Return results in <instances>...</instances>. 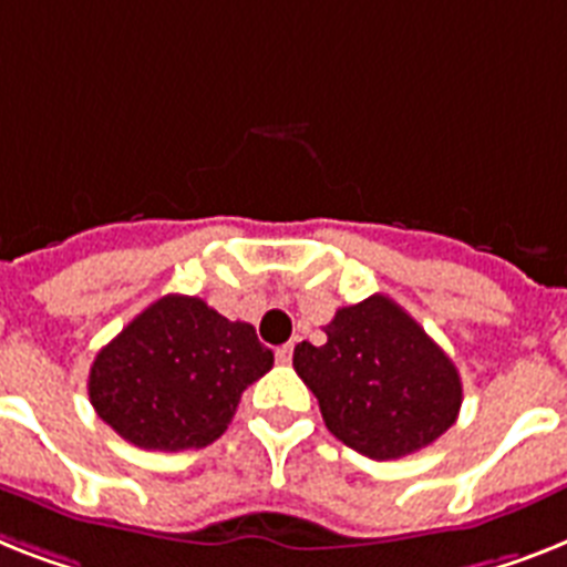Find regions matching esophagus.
Returning <instances> with one entry per match:
<instances>
[{
  "label": "esophagus",
  "mask_w": 567,
  "mask_h": 567,
  "mask_svg": "<svg viewBox=\"0 0 567 567\" xmlns=\"http://www.w3.org/2000/svg\"><path fill=\"white\" fill-rule=\"evenodd\" d=\"M293 358V343H285V347L276 349V361L279 363H291Z\"/></svg>",
  "instance_id": "esophagus-1"
}]
</instances>
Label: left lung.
Wrapping results in <instances>:
<instances>
[{
	"instance_id": "8db88e82",
	"label": "left lung",
	"mask_w": 567,
	"mask_h": 567,
	"mask_svg": "<svg viewBox=\"0 0 567 567\" xmlns=\"http://www.w3.org/2000/svg\"><path fill=\"white\" fill-rule=\"evenodd\" d=\"M323 331V347L297 343L293 370L340 443L363 457L395 460L457 422V367L393 299L372 293L338 308Z\"/></svg>"
}]
</instances>
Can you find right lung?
Listing matches in <instances>:
<instances>
[{
    "label": "right lung",
    "mask_w": 567,
    "mask_h": 567,
    "mask_svg": "<svg viewBox=\"0 0 567 567\" xmlns=\"http://www.w3.org/2000/svg\"><path fill=\"white\" fill-rule=\"evenodd\" d=\"M270 367L274 352L250 323H233L204 299L168 293L101 349L86 390L95 413L127 443L204 449Z\"/></svg>",
    "instance_id": "add662e5"
}]
</instances>
